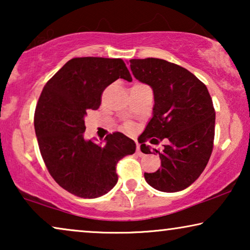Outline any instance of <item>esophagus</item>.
I'll use <instances>...</instances> for the list:
<instances>
[{
    "label": "esophagus",
    "instance_id": "34e87169",
    "mask_svg": "<svg viewBox=\"0 0 250 250\" xmlns=\"http://www.w3.org/2000/svg\"><path fill=\"white\" fill-rule=\"evenodd\" d=\"M136 153H138V156H140V157L145 156V153H143V152L141 151V148H140L139 143H136Z\"/></svg>",
    "mask_w": 250,
    "mask_h": 250
}]
</instances>
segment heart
I'll return each instance as SVG.
<instances>
[{
	"mask_svg": "<svg viewBox=\"0 0 250 250\" xmlns=\"http://www.w3.org/2000/svg\"><path fill=\"white\" fill-rule=\"evenodd\" d=\"M125 127L127 128V129H131L132 126H131V124H128V123H126V124H125Z\"/></svg>",
	"mask_w": 250,
	"mask_h": 250,
	"instance_id": "heart-1",
	"label": "heart"
}]
</instances>
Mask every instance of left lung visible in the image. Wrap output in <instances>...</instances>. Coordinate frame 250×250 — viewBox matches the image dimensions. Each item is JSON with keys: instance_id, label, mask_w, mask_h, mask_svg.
Instances as JSON below:
<instances>
[{"instance_id": "obj_1", "label": "left lung", "mask_w": 250, "mask_h": 250, "mask_svg": "<svg viewBox=\"0 0 250 250\" xmlns=\"http://www.w3.org/2000/svg\"><path fill=\"white\" fill-rule=\"evenodd\" d=\"M136 80L150 85L155 95L153 116L140 136L141 151L152 153L146 143L166 140L155 173L145 179L156 190L177 192L190 187L206 167L214 146L215 109L206 85L179 64L163 59H132Z\"/></svg>"}]
</instances>
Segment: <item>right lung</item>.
Instances as JSON below:
<instances>
[{"label": "right lung", "mask_w": 250, "mask_h": 250, "mask_svg": "<svg viewBox=\"0 0 250 250\" xmlns=\"http://www.w3.org/2000/svg\"><path fill=\"white\" fill-rule=\"evenodd\" d=\"M132 76L122 59L74 58L47 81L40 95L34 126L47 170L68 192L81 198L104 196L116 186V166L135 152V142L121 132L105 143L84 139V117L97 110L105 87Z\"/></svg>", "instance_id": "obj_1"}]
</instances>
